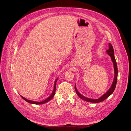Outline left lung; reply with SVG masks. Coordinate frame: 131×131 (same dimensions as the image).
<instances>
[{
    "mask_svg": "<svg viewBox=\"0 0 131 131\" xmlns=\"http://www.w3.org/2000/svg\"><path fill=\"white\" fill-rule=\"evenodd\" d=\"M108 48H108V50H107V52L108 54V55L111 57V59L113 62L114 70H115V77H114V81L113 82V84H112V85H111V88L105 93V94H104L103 96H102L99 99H96V100H93V99H89V98H86V97L83 96V95H82L81 94H80L79 92L78 91V90L76 88V84H75V85H74V89H75V91L76 92V93L77 94V95H78V96L80 99H81L82 100H83L85 101L89 102H91V103L102 102L104 101V100H105L107 98H108L112 94V93L114 92V91L115 90L116 84H117V78H118V68H117V65L116 61V59L115 58V56H114V48L110 43H109Z\"/></svg>",
    "mask_w": 131,
    "mask_h": 131,
    "instance_id": "1",
    "label": "left lung"
}]
</instances>
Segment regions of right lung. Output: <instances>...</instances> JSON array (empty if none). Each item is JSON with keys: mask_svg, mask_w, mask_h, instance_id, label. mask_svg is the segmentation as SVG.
I'll use <instances>...</instances> for the list:
<instances>
[{"mask_svg": "<svg viewBox=\"0 0 131 131\" xmlns=\"http://www.w3.org/2000/svg\"><path fill=\"white\" fill-rule=\"evenodd\" d=\"M58 78H57V79L55 80V83H54V89H53V91L52 93V94L49 96V97H48L47 99H46V100H45L44 101H42V102H34V101H30V100H28L27 99H26L25 98H24V97L21 96V97L24 100H25V101H26L27 102L29 103H30V104H44V103H46L48 102H49V101H50L54 96V95H55V90H56V83H57V80H58Z\"/></svg>", "mask_w": 131, "mask_h": 131, "instance_id": "add662e5", "label": "right lung"}]
</instances>
